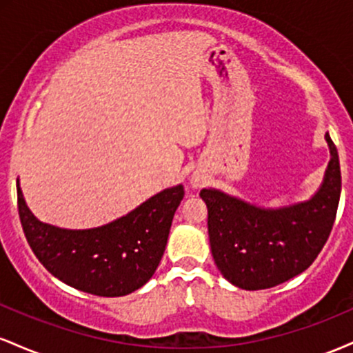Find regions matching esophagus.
<instances>
[{
	"mask_svg": "<svg viewBox=\"0 0 353 353\" xmlns=\"http://www.w3.org/2000/svg\"><path fill=\"white\" fill-rule=\"evenodd\" d=\"M190 184H192V188H202V185H204V179H202V177H192V179H190Z\"/></svg>",
	"mask_w": 353,
	"mask_h": 353,
	"instance_id": "1",
	"label": "esophagus"
}]
</instances>
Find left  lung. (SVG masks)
Segmentation results:
<instances>
[{
	"label": "left lung",
	"instance_id": "obj_1",
	"mask_svg": "<svg viewBox=\"0 0 353 353\" xmlns=\"http://www.w3.org/2000/svg\"><path fill=\"white\" fill-rule=\"evenodd\" d=\"M325 141L329 165L307 201L262 208L214 188L201 190L214 262L232 285L244 290L279 285L309 269L325 245L342 189L339 152L329 132Z\"/></svg>",
	"mask_w": 353,
	"mask_h": 353
}]
</instances>
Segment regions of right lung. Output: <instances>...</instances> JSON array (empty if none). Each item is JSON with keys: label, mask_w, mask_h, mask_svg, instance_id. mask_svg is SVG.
Returning <instances> with one entry per match:
<instances>
[{"label": "right lung", "mask_w": 353, "mask_h": 353, "mask_svg": "<svg viewBox=\"0 0 353 353\" xmlns=\"http://www.w3.org/2000/svg\"><path fill=\"white\" fill-rule=\"evenodd\" d=\"M182 197L177 184L99 228L64 229L31 212L18 181L19 219L38 261L61 282L99 297H123L152 277Z\"/></svg>", "instance_id": "1"}]
</instances>
